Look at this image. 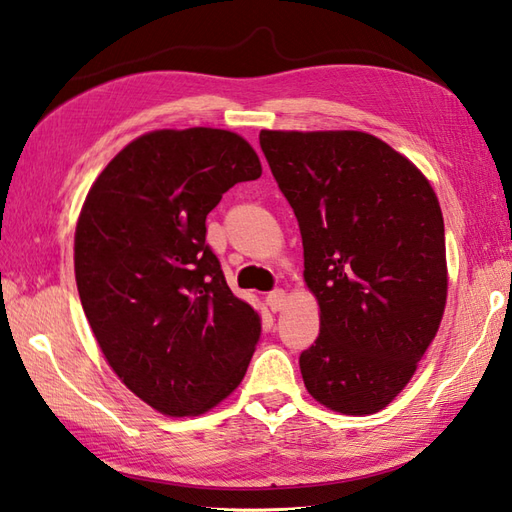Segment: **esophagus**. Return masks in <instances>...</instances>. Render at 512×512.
I'll list each match as a JSON object with an SVG mask.
<instances>
[{"mask_svg": "<svg viewBox=\"0 0 512 512\" xmlns=\"http://www.w3.org/2000/svg\"><path fill=\"white\" fill-rule=\"evenodd\" d=\"M266 303L272 312H281L285 307V292L283 290H272L268 296H266Z\"/></svg>", "mask_w": 512, "mask_h": 512, "instance_id": "obj_1", "label": "esophagus"}]
</instances>
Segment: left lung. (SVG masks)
<instances>
[{"label": "left lung", "instance_id": "1", "mask_svg": "<svg viewBox=\"0 0 512 512\" xmlns=\"http://www.w3.org/2000/svg\"><path fill=\"white\" fill-rule=\"evenodd\" d=\"M303 237L320 334L301 375L325 408L384 410L408 386L447 303L445 224L425 174L362 130H261Z\"/></svg>", "mask_w": 512, "mask_h": 512}]
</instances>
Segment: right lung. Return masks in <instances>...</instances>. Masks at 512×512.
I'll use <instances>...</instances> for the list:
<instances>
[{
    "instance_id": "add662e5",
    "label": "right lung",
    "mask_w": 512,
    "mask_h": 512,
    "mask_svg": "<svg viewBox=\"0 0 512 512\" xmlns=\"http://www.w3.org/2000/svg\"><path fill=\"white\" fill-rule=\"evenodd\" d=\"M259 176L257 152L231 130H152L115 154L80 209L82 310L113 373L168 417L216 408L255 353L261 316L224 281L205 220Z\"/></svg>"
}]
</instances>
